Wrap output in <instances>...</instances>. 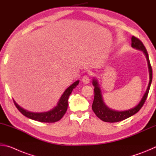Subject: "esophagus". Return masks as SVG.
<instances>
[{
  "label": "esophagus",
  "instance_id": "obj_1",
  "mask_svg": "<svg viewBox=\"0 0 156 156\" xmlns=\"http://www.w3.org/2000/svg\"><path fill=\"white\" fill-rule=\"evenodd\" d=\"M89 81H90V78H89V76L86 75L83 76V82L84 84H88L89 83Z\"/></svg>",
  "mask_w": 156,
  "mask_h": 156
}]
</instances>
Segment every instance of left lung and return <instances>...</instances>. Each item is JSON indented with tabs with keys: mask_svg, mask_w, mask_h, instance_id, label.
Segmentation results:
<instances>
[{
	"mask_svg": "<svg viewBox=\"0 0 156 156\" xmlns=\"http://www.w3.org/2000/svg\"><path fill=\"white\" fill-rule=\"evenodd\" d=\"M131 46L133 48H136L137 49H140L143 51L144 53L145 56L147 57V62H148V66H149V77L150 80L149 85H148L147 89L146 91V93L144 94L143 98H142L141 101L140 102V103L137 105L136 107L134 108H132L131 109L124 111V112H116V111H113L110 109L109 108H108L105 104L104 103L103 100L102 98V95L100 89L98 87V84L96 80H93V84L95 87H94V99L93 104H92V109H93L95 114L96 115L98 118H99L100 120H102L104 122H120L126 119L129 117H131V115L136 114L137 112H138L140 109H141L143 106L146 99L147 98L148 94H149L150 86H151V81H152V67L151 65V63L149 61V55L147 51V49L145 48L144 45L142 43V42L140 40L139 38H136L135 36H132L131 38Z\"/></svg>",
	"mask_w": 156,
	"mask_h": 156,
	"instance_id": "left-lung-1",
	"label": "left lung"
}]
</instances>
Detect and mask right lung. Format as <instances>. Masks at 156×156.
I'll return each instance as SVG.
<instances>
[{
  "label": "right lung",
  "mask_w": 156,
  "mask_h": 156,
  "mask_svg": "<svg viewBox=\"0 0 156 156\" xmlns=\"http://www.w3.org/2000/svg\"><path fill=\"white\" fill-rule=\"evenodd\" d=\"M78 83L79 80H77L74 83H73L70 87H69L64 92V94L62 95L57 106L54 108L52 110H50L49 112L43 113H32L22 109V108L16 103L15 101H14V105L22 114L26 116V117L30 118V119L38 121V122H57V121L61 119L63 115L65 114L66 112H67L69 96H70L73 89L78 85Z\"/></svg>",
  "instance_id": "add662e5"
}]
</instances>
